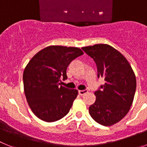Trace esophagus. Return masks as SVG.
Returning <instances> with one entry per match:
<instances>
[{
	"label": "esophagus",
	"instance_id": "34e87169",
	"mask_svg": "<svg viewBox=\"0 0 147 147\" xmlns=\"http://www.w3.org/2000/svg\"><path fill=\"white\" fill-rule=\"evenodd\" d=\"M86 93H88V90H79V94L80 96H83L84 94H85Z\"/></svg>",
	"mask_w": 147,
	"mask_h": 147
}]
</instances>
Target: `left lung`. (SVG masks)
<instances>
[{"instance_id": "left-lung-1", "label": "left lung", "mask_w": 147, "mask_h": 147, "mask_svg": "<svg viewBox=\"0 0 147 147\" xmlns=\"http://www.w3.org/2000/svg\"><path fill=\"white\" fill-rule=\"evenodd\" d=\"M82 49L93 58L98 77H103L105 81L94 93L96 98L90 106V115L103 126L116 124L132 106L136 90L134 72L127 59L110 45L96 44Z\"/></svg>"}]
</instances>
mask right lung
<instances>
[{"mask_svg": "<svg viewBox=\"0 0 147 147\" xmlns=\"http://www.w3.org/2000/svg\"><path fill=\"white\" fill-rule=\"evenodd\" d=\"M83 54L79 48L50 45L29 61L23 72L24 92L30 108L39 119L53 122L68 113L78 90L59 86V82L67 78L70 63Z\"/></svg>", "mask_w": 147, "mask_h": 147, "instance_id": "1", "label": "right lung"}]
</instances>
